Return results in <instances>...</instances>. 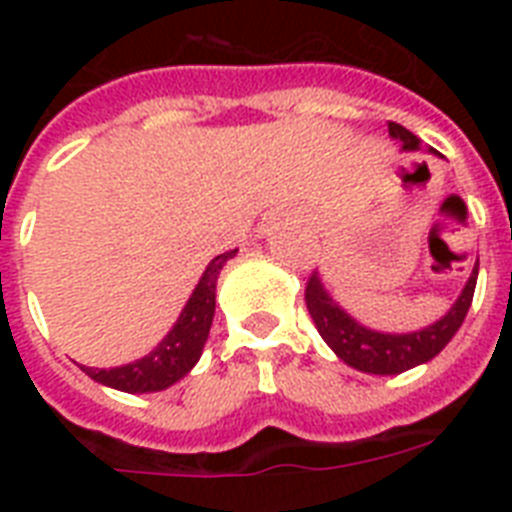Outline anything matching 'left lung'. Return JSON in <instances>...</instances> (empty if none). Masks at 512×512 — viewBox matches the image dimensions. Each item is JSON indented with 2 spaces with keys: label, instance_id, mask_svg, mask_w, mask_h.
<instances>
[{
  "label": "left lung",
  "instance_id": "1",
  "mask_svg": "<svg viewBox=\"0 0 512 512\" xmlns=\"http://www.w3.org/2000/svg\"><path fill=\"white\" fill-rule=\"evenodd\" d=\"M388 135L396 143H401V151H420L422 148L420 138L396 122L388 124ZM428 151L436 154L433 148H428ZM476 279L478 260L473 265L468 284L462 287L460 297L454 300L446 316L433 321L430 327L404 332V335L377 332V329L364 327L361 321L353 319L340 303L332 300V295L324 287V281H321L319 271H313V276L308 279L305 305H308V313H311L319 335L324 337L329 348L335 350L340 361L366 374H401L406 369H414V366L428 364L430 358H436L449 345V340L457 335V329L462 327L470 303H473Z\"/></svg>",
  "mask_w": 512,
  "mask_h": 512
}]
</instances>
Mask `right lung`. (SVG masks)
I'll return each instance as SVG.
<instances>
[{"label":"right lung","mask_w":512,"mask_h":512,"mask_svg":"<svg viewBox=\"0 0 512 512\" xmlns=\"http://www.w3.org/2000/svg\"><path fill=\"white\" fill-rule=\"evenodd\" d=\"M236 252L239 249L223 252L207 265V271L201 273L193 295L188 297V303L177 316L175 327L164 335V340L151 353L132 361V364L114 366V369L82 366L84 372L100 385L124 390V393H156V390H167L177 380H183L201 358L204 342L209 337V327H212V319H215L217 276Z\"/></svg>","instance_id":"1"}]
</instances>
